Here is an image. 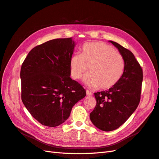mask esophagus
Returning a JSON list of instances; mask_svg holds the SVG:
<instances>
[{
	"label": "esophagus",
	"instance_id": "obj_1",
	"mask_svg": "<svg viewBox=\"0 0 159 159\" xmlns=\"http://www.w3.org/2000/svg\"><path fill=\"white\" fill-rule=\"evenodd\" d=\"M86 94H87L88 96H91L93 95V93L91 92V91H89V90H86Z\"/></svg>",
	"mask_w": 159,
	"mask_h": 159
}]
</instances>
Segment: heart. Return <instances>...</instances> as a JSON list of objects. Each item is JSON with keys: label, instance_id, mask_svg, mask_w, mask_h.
Instances as JSON below:
<instances>
[{"label": "heart", "instance_id": "obj_1", "mask_svg": "<svg viewBox=\"0 0 159 159\" xmlns=\"http://www.w3.org/2000/svg\"><path fill=\"white\" fill-rule=\"evenodd\" d=\"M71 76L80 79L89 70L83 79L89 88L107 89L112 88L121 78L125 69L123 57L113 48L102 42L85 44L81 54H75L70 60Z\"/></svg>", "mask_w": 159, "mask_h": 159}]
</instances>
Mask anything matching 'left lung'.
Segmentation results:
<instances>
[{
    "label": "left lung",
    "instance_id": "obj_1",
    "mask_svg": "<svg viewBox=\"0 0 159 159\" xmlns=\"http://www.w3.org/2000/svg\"><path fill=\"white\" fill-rule=\"evenodd\" d=\"M125 61L121 78L108 90L95 93L97 104L89 115L91 121L103 131L117 129L133 113L140 102L143 70L133 53L113 41Z\"/></svg>",
    "mask_w": 159,
    "mask_h": 159
}]
</instances>
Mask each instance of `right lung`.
I'll return each instance as SVG.
<instances>
[{
	"instance_id": "1",
	"label": "right lung",
	"mask_w": 159,
	"mask_h": 159,
	"mask_svg": "<svg viewBox=\"0 0 159 159\" xmlns=\"http://www.w3.org/2000/svg\"><path fill=\"white\" fill-rule=\"evenodd\" d=\"M75 46L71 38L48 41L32 49L22 65V101L44 126L64 123L74 105L86 95L82 86L70 78Z\"/></svg>"
}]
</instances>
